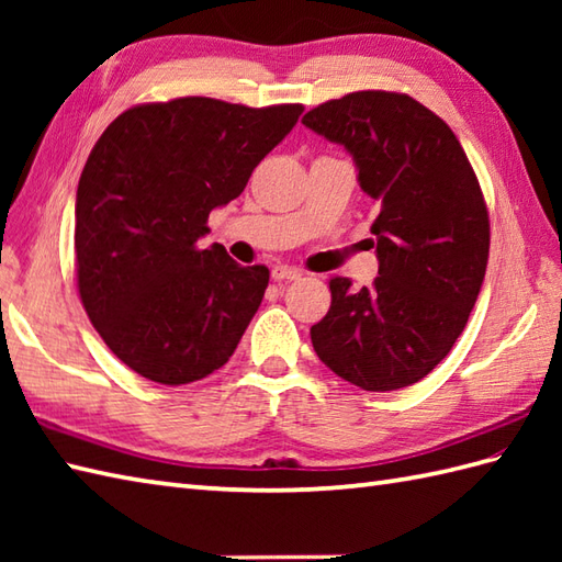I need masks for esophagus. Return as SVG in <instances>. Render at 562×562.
<instances>
[{"mask_svg": "<svg viewBox=\"0 0 562 562\" xmlns=\"http://www.w3.org/2000/svg\"><path fill=\"white\" fill-rule=\"evenodd\" d=\"M270 274H272L274 282H282V280L292 282V280H300L302 278V272L296 270V268H290V266H274Z\"/></svg>", "mask_w": 562, "mask_h": 562, "instance_id": "obj_1", "label": "esophagus"}]
</instances>
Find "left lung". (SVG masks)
Instances as JSON below:
<instances>
[{"label": "left lung", "instance_id": "1", "mask_svg": "<svg viewBox=\"0 0 562 562\" xmlns=\"http://www.w3.org/2000/svg\"><path fill=\"white\" fill-rule=\"evenodd\" d=\"M302 123L352 154L379 210V278L362 290L330 280L314 350L364 391L411 386L449 355L479 300L491 250L479 178L451 127L408 93L355 91Z\"/></svg>", "mask_w": 562, "mask_h": 562}]
</instances>
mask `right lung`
<instances>
[{
    "instance_id": "obj_1",
    "label": "right lung",
    "mask_w": 562,
    "mask_h": 562,
    "mask_svg": "<svg viewBox=\"0 0 562 562\" xmlns=\"http://www.w3.org/2000/svg\"><path fill=\"white\" fill-rule=\"evenodd\" d=\"M302 111L205 97L142 103L93 145L77 188V288L103 342L139 376L181 386L229 362L270 270L198 241Z\"/></svg>"
}]
</instances>
